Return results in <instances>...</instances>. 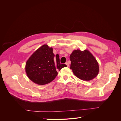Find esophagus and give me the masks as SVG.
<instances>
[{"label":"esophagus","instance_id":"obj_1","mask_svg":"<svg viewBox=\"0 0 121 121\" xmlns=\"http://www.w3.org/2000/svg\"><path fill=\"white\" fill-rule=\"evenodd\" d=\"M65 65H67V67H69V64L68 63H65Z\"/></svg>","mask_w":121,"mask_h":121}]
</instances>
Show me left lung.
I'll return each instance as SVG.
<instances>
[{
	"instance_id": "1",
	"label": "left lung",
	"mask_w": 121,
	"mask_h": 121,
	"mask_svg": "<svg viewBox=\"0 0 121 121\" xmlns=\"http://www.w3.org/2000/svg\"><path fill=\"white\" fill-rule=\"evenodd\" d=\"M70 69L74 74L84 81H90L98 74V62L88 50H74L70 55Z\"/></svg>"
}]
</instances>
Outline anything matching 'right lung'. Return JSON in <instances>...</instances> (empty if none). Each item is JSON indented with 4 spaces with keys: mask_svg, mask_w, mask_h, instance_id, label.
<instances>
[{
    "mask_svg": "<svg viewBox=\"0 0 121 121\" xmlns=\"http://www.w3.org/2000/svg\"><path fill=\"white\" fill-rule=\"evenodd\" d=\"M67 67L60 63V56L53 53V48L46 44L43 45L32 54L26 62V72L28 78L38 85L49 83L60 71Z\"/></svg>",
    "mask_w": 121,
    "mask_h": 121,
    "instance_id": "right-lung-1",
    "label": "right lung"
}]
</instances>
